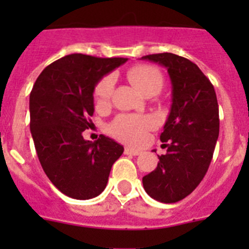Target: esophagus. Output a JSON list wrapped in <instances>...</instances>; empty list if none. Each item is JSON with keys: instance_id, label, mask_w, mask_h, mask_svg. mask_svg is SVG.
Masks as SVG:
<instances>
[{"instance_id": "esophagus-1", "label": "esophagus", "mask_w": 249, "mask_h": 249, "mask_svg": "<svg viewBox=\"0 0 249 249\" xmlns=\"http://www.w3.org/2000/svg\"><path fill=\"white\" fill-rule=\"evenodd\" d=\"M124 153L131 156H140L141 151H138V149H135V148H131V147H126V148H124Z\"/></svg>"}]
</instances>
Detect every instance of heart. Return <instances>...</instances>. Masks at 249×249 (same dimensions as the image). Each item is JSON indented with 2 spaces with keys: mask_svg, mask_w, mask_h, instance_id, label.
Listing matches in <instances>:
<instances>
[{
  "mask_svg": "<svg viewBox=\"0 0 249 249\" xmlns=\"http://www.w3.org/2000/svg\"><path fill=\"white\" fill-rule=\"evenodd\" d=\"M128 78L136 89L143 93H158L163 85V78L160 70L153 66L143 65L132 68L128 72ZM116 85L113 74L105 76L94 89V101L97 106H105L111 101ZM153 127V121L148 116L138 114H121L114 118L108 126V131L113 137L124 143L140 144L146 140L147 132Z\"/></svg>",
  "mask_w": 249,
  "mask_h": 249,
  "instance_id": "1",
  "label": "heart"
}]
</instances>
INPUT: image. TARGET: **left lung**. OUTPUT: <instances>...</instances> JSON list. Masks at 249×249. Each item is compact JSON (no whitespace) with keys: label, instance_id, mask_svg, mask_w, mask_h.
I'll list each match as a JSON object with an SVG mask.
<instances>
[{"label":"left lung","instance_id":"left-lung-1","mask_svg":"<svg viewBox=\"0 0 249 249\" xmlns=\"http://www.w3.org/2000/svg\"><path fill=\"white\" fill-rule=\"evenodd\" d=\"M167 68L172 105L160 141L166 155L157 168L142 178L144 191L156 201L175 203L186 198L206 176L219 135L214 87L196 63L173 53L143 56Z\"/></svg>","mask_w":249,"mask_h":249}]
</instances>
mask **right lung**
Here are the masks:
<instances>
[{"instance_id": "1", "label": "right lung", "mask_w": 249, "mask_h": 249, "mask_svg": "<svg viewBox=\"0 0 249 249\" xmlns=\"http://www.w3.org/2000/svg\"><path fill=\"white\" fill-rule=\"evenodd\" d=\"M127 58L73 53L41 72L30 94V129L43 171L57 190L74 199L97 197L107 186L123 146L101 135L86 141L93 124L94 87Z\"/></svg>"}]
</instances>
